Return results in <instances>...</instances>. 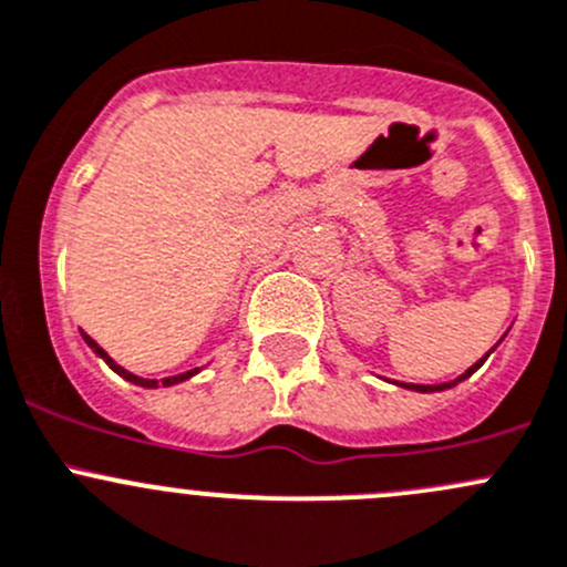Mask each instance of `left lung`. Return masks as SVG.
Masks as SVG:
<instances>
[{
	"label": "left lung",
	"mask_w": 567,
	"mask_h": 567,
	"mask_svg": "<svg viewBox=\"0 0 567 567\" xmlns=\"http://www.w3.org/2000/svg\"><path fill=\"white\" fill-rule=\"evenodd\" d=\"M491 351H494V348H491ZM485 359H488V353H485ZM485 359H480V362H477V364H472V368H468L466 373L458 375V379H455V381H447V384H400V386H405V390H416V392H442V390H450V386L461 384L463 379H468V375H472L474 370H477L480 364L485 362Z\"/></svg>",
	"instance_id": "1"
}]
</instances>
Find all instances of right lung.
Instances as JSON below:
<instances>
[{
    "instance_id": "right-lung-1",
    "label": "right lung",
    "mask_w": 567,
    "mask_h": 567,
    "mask_svg": "<svg viewBox=\"0 0 567 567\" xmlns=\"http://www.w3.org/2000/svg\"><path fill=\"white\" fill-rule=\"evenodd\" d=\"M82 337H84V342H87V346H90V348H93V351H95V353H99V357H101V359H104V362L109 364V368H112V370H114V373H117V375H123V379H125V381H131V384H136V386H147V390H153V386H158V384H164V386H173V384H177V381H186V379H192V375H194V373H199V370H188V373H181V375H169V379H162V381L140 379V375L128 373V370H123V368H120V364H114V359H112V357H109V353L104 351V348H101V346H99V342H95V340H93V337H90V334H84V331H82Z\"/></svg>"
}]
</instances>
